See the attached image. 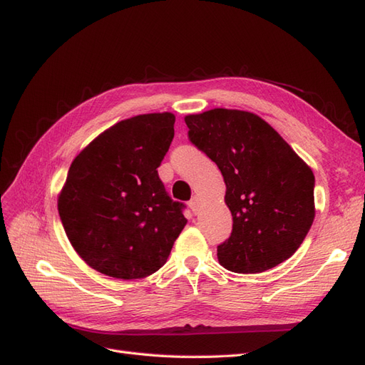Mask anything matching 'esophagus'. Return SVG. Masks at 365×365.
Returning <instances> with one entry per match:
<instances>
[{"label":"esophagus","instance_id":"34e87169","mask_svg":"<svg viewBox=\"0 0 365 365\" xmlns=\"http://www.w3.org/2000/svg\"><path fill=\"white\" fill-rule=\"evenodd\" d=\"M200 204H201V200L197 196H193L192 201L189 202V207L192 208V212L196 215L197 212H200Z\"/></svg>","mask_w":365,"mask_h":365}]
</instances>
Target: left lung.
Here are the masks:
<instances>
[{
    "label": "left lung",
    "instance_id": "obj_1",
    "mask_svg": "<svg viewBox=\"0 0 365 365\" xmlns=\"http://www.w3.org/2000/svg\"><path fill=\"white\" fill-rule=\"evenodd\" d=\"M184 120L190 141L216 163L227 185L233 231L217 247L219 263L256 274L288 260L315 217L312 169L252 113L215 108Z\"/></svg>",
    "mask_w": 365,
    "mask_h": 365
}]
</instances>
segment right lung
<instances>
[{"instance_id": "right-lung-1", "label": "right lung", "mask_w": 365, "mask_h": 365, "mask_svg": "<svg viewBox=\"0 0 365 365\" xmlns=\"http://www.w3.org/2000/svg\"><path fill=\"white\" fill-rule=\"evenodd\" d=\"M172 113L141 114L81 150L58 196L65 233L86 264L114 279H145L168 260L187 224L158 168L173 140Z\"/></svg>"}]
</instances>
